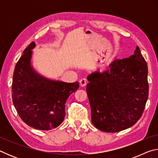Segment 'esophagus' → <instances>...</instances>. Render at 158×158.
<instances>
[{
    "mask_svg": "<svg viewBox=\"0 0 158 158\" xmlns=\"http://www.w3.org/2000/svg\"><path fill=\"white\" fill-rule=\"evenodd\" d=\"M87 80L85 79H84V78H83V79H81V80H80L79 81V84H80V85H81V87H84L85 85H86V84H87Z\"/></svg>",
    "mask_w": 158,
    "mask_h": 158,
    "instance_id": "obj_1",
    "label": "esophagus"
}]
</instances>
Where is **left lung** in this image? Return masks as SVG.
Instances as JSON below:
<instances>
[{
  "label": "left lung",
  "instance_id": "left-lung-1",
  "mask_svg": "<svg viewBox=\"0 0 158 158\" xmlns=\"http://www.w3.org/2000/svg\"><path fill=\"white\" fill-rule=\"evenodd\" d=\"M110 69L87 77L91 121L98 129L116 132L140 119L148 98V66L139 47L130 58L115 60Z\"/></svg>",
  "mask_w": 158,
  "mask_h": 158
}]
</instances>
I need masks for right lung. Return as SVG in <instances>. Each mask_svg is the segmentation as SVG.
I'll list each match as a JSON object with an SVG mask.
<instances>
[{"label":"right lung","instance_id":"1","mask_svg":"<svg viewBox=\"0 0 158 158\" xmlns=\"http://www.w3.org/2000/svg\"><path fill=\"white\" fill-rule=\"evenodd\" d=\"M32 42L16 64L12 85L14 106L21 120L37 130L57 127L65 116V103L79 89V82L52 81L42 77L31 66Z\"/></svg>","mask_w":158,"mask_h":158}]
</instances>
